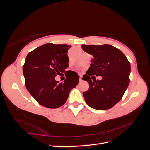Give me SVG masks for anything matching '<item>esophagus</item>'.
<instances>
[{"instance_id": "34e87169", "label": "esophagus", "mask_w": 150, "mask_h": 150, "mask_svg": "<svg viewBox=\"0 0 150 150\" xmlns=\"http://www.w3.org/2000/svg\"><path fill=\"white\" fill-rule=\"evenodd\" d=\"M82 81V76H80L79 78V82H81Z\"/></svg>"}]
</instances>
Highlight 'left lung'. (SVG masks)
<instances>
[{"mask_svg": "<svg viewBox=\"0 0 150 150\" xmlns=\"http://www.w3.org/2000/svg\"><path fill=\"white\" fill-rule=\"evenodd\" d=\"M81 47L93 57L83 78L89 84V89L83 93L85 101L98 110L110 109L122 99L129 84L130 62L119 49L110 44ZM99 75L102 79L96 80V76Z\"/></svg>", "mask_w": 150, "mask_h": 150, "instance_id": "8db88e82", "label": "left lung"}]
</instances>
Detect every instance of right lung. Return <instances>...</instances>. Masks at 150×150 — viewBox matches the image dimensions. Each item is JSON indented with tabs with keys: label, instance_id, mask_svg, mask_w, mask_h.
Wrapping results in <instances>:
<instances>
[{
	"label": "right lung",
	"instance_id": "right-lung-1",
	"mask_svg": "<svg viewBox=\"0 0 150 150\" xmlns=\"http://www.w3.org/2000/svg\"><path fill=\"white\" fill-rule=\"evenodd\" d=\"M71 45L45 44L30 52L23 65L25 87L38 103L44 107H61L72 89L78 84L79 76L74 72L63 83L55 79L69 66L67 55Z\"/></svg>",
	"mask_w": 150,
	"mask_h": 150
}]
</instances>
